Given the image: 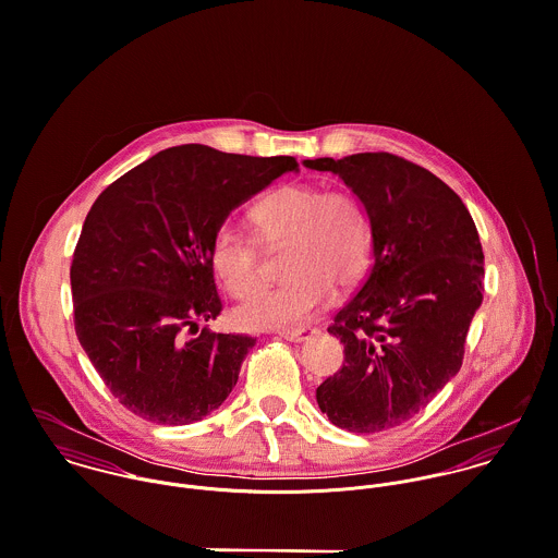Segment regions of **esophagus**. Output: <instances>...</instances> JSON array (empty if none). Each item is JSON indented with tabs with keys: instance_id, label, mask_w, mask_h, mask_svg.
<instances>
[{
	"instance_id": "34e87169",
	"label": "esophagus",
	"mask_w": 558,
	"mask_h": 558,
	"mask_svg": "<svg viewBox=\"0 0 558 558\" xmlns=\"http://www.w3.org/2000/svg\"><path fill=\"white\" fill-rule=\"evenodd\" d=\"M318 332V328H294V330H281L279 337L288 339V341H305L310 337H314Z\"/></svg>"
}]
</instances>
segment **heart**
Returning <instances> with one entry per match:
<instances>
[{"label":"heart","instance_id":"obj_1","mask_svg":"<svg viewBox=\"0 0 558 558\" xmlns=\"http://www.w3.org/2000/svg\"><path fill=\"white\" fill-rule=\"evenodd\" d=\"M253 236L221 228L210 242V266L228 294L248 296L264 277V255L283 248L279 286L266 288L236 312L251 330H290L314 318L330 292L361 281L372 259V221L348 189L292 182L270 191L248 213Z\"/></svg>","mask_w":558,"mask_h":558}]
</instances>
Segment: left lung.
Masks as SVG:
<instances>
[{
	"mask_svg": "<svg viewBox=\"0 0 558 558\" xmlns=\"http://www.w3.org/2000/svg\"><path fill=\"white\" fill-rule=\"evenodd\" d=\"M305 165L341 175L365 204L374 239L369 272L328 326L343 365L316 389L319 410L356 434L398 427L462 367L483 301L475 221L453 189L398 155Z\"/></svg>",
	"mask_w": 558,
	"mask_h": 558,
	"instance_id": "8db88e82",
	"label": "left lung"
}]
</instances>
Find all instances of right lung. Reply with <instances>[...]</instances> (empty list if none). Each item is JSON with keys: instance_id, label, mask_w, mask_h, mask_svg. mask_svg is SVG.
<instances>
[{"instance_id": "add662e5", "label": "right lung", "mask_w": 558, "mask_h": 558, "mask_svg": "<svg viewBox=\"0 0 558 558\" xmlns=\"http://www.w3.org/2000/svg\"><path fill=\"white\" fill-rule=\"evenodd\" d=\"M294 157H244L189 144L111 182L92 204L73 264L80 343L133 414L186 425L232 393L255 339L213 332L223 305L210 242L226 217Z\"/></svg>"}]
</instances>
